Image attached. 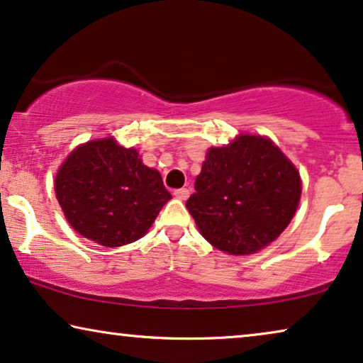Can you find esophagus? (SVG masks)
Returning <instances> with one entry per match:
<instances>
[{
  "label": "esophagus",
  "instance_id": "1",
  "mask_svg": "<svg viewBox=\"0 0 363 363\" xmlns=\"http://www.w3.org/2000/svg\"><path fill=\"white\" fill-rule=\"evenodd\" d=\"M173 195H175L178 200H186V198L190 196V190H188V188H178V190L173 191Z\"/></svg>",
  "mask_w": 363,
  "mask_h": 363
}]
</instances>
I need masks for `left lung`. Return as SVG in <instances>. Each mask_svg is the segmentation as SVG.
<instances>
[{
  "instance_id": "obj_1",
  "label": "left lung",
  "mask_w": 363,
  "mask_h": 363,
  "mask_svg": "<svg viewBox=\"0 0 363 363\" xmlns=\"http://www.w3.org/2000/svg\"><path fill=\"white\" fill-rule=\"evenodd\" d=\"M301 177L269 138L240 135L210 148L186 208L203 238L228 255L262 250L289 225Z\"/></svg>"
}]
</instances>
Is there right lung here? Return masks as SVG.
Masks as SVG:
<instances>
[{
    "instance_id": "right-lung-1",
    "label": "right lung",
    "mask_w": 363,
    "mask_h": 363,
    "mask_svg": "<svg viewBox=\"0 0 363 363\" xmlns=\"http://www.w3.org/2000/svg\"><path fill=\"white\" fill-rule=\"evenodd\" d=\"M54 190L69 225L106 247L142 238L172 198L160 173L143 165L135 148L117 145L113 138L72 150Z\"/></svg>"
}]
</instances>
